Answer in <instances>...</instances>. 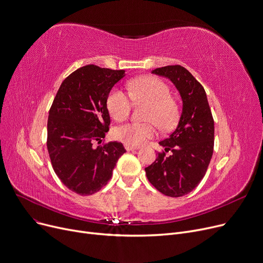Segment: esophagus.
<instances>
[{
	"label": "esophagus",
	"instance_id": "obj_1",
	"mask_svg": "<svg viewBox=\"0 0 263 263\" xmlns=\"http://www.w3.org/2000/svg\"><path fill=\"white\" fill-rule=\"evenodd\" d=\"M124 148H126V150H128V151H133V150H136V149H139V147H135V146H130V145H124Z\"/></svg>",
	"mask_w": 263,
	"mask_h": 263
}]
</instances>
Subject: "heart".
Here are the masks:
<instances>
[{"label": "heart", "instance_id": "b5f03b06", "mask_svg": "<svg viewBox=\"0 0 263 263\" xmlns=\"http://www.w3.org/2000/svg\"><path fill=\"white\" fill-rule=\"evenodd\" d=\"M128 89L130 96L118 87L109 91L106 99L108 113L115 120L122 121L131 112L132 101L145 103L148 104L145 114V120L148 122H130L117 127L114 131L116 140L137 147L157 135V126L163 131H168L176 126L180 109L177 101L171 97L166 83L156 77H141L131 81Z\"/></svg>", "mask_w": 263, "mask_h": 263}]
</instances>
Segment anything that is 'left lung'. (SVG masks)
<instances>
[{
	"instance_id": "obj_1",
	"label": "left lung",
	"mask_w": 263,
	"mask_h": 263,
	"mask_svg": "<svg viewBox=\"0 0 263 263\" xmlns=\"http://www.w3.org/2000/svg\"><path fill=\"white\" fill-rule=\"evenodd\" d=\"M153 73L168 78L180 92L183 107L174 132L159 144L164 148L145 168L149 182L162 194L180 197L194 190L205 175L214 147V120L204 88L180 65ZM171 151V156L166 153Z\"/></svg>"
}]
</instances>
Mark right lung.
Returning a JSON list of instances; mask_svg holds the SVG:
<instances>
[{
    "label": "right lung",
    "mask_w": 263,
    "mask_h": 263,
    "mask_svg": "<svg viewBox=\"0 0 263 263\" xmlns=\"http://www.w3.org/2000/svg\"><path fill=\"white\" fill-rule=\"evenodd\" d=\"M124 73L96 65L81 67L63 81L50 107L47 147L52 167L63 184L79 195L101 190L126 153L118 142L93 145L108 131L106 99Z\"/></svg>",
    "instance_id": "obj_1"
}]
</instances>
